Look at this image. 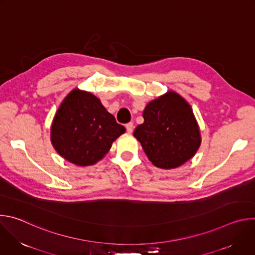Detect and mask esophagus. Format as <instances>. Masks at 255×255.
<instances>
[{
    "mask_svg": "<svg viewBox=\"0 0 255 255\" xmlns=\"http://www.w3.org/2000/svg\"><path fill=\"white\" fill-rule=\"evenodd\" d=\"M125 127H126V130H127V132H128V133H131V132L133 131L134 125H133V123H132V122H130V123H127V124L125 125Z\"/></svg>",
    "mask_w": 255,
    "mask_h": 255,
    "instance_id": "esophagus-1",
    "label": "esophagus"
}]
</instances>
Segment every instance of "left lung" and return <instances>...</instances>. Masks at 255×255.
I'll use <instances>...</instances> for the list:
<instances>
[{"instance_id": "left-lung-1", "label": "left lung", "mask_w": 255, "mask_h": 255, "mask_svg": "<svg viewBox=\"0 0 255 255\" xmlns=\"http://www.w3.org/2000/svg\"><path fill=\"white\" fill-rule=\"evenodd\" d=\"M144 122L133 135L157 167L170 169L191 159L201 144L191 106L174 92L151 101L143 111Z\"/></svg>"}]
</instances>
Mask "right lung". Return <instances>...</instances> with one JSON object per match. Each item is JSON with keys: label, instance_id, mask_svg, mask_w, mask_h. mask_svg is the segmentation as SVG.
<instances>
[{"label": "right lung", "instance_id": "add662e5", "mask_svg": "<svg viewBox=\"0 0 255 255\" xmlns=\"http://www.w3.org/2000/svg\"><path fill=\"white\" fill-rule=\"evenodd\" d=\"M125 132L100 100L76 89L63 100L51 126V142L66 160L81 166L102 159Z\"/></svg>", "mask_w": 255, "mask_h": 255}]
</instances>
